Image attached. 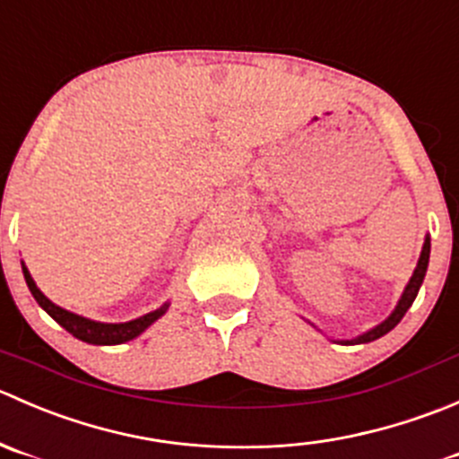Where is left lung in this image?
<instances>
[{"label": "left lung", "mask_w": 459, "mask_h": 459, "mask_svg": "<svg viewBox=\"0 0 459 459\" xmlns=\"http://www.w3.org/2000/svg\"><path fill=\"white\" fill-rule=\"evenodd\" d=\"M429 256H430V238H429V236H426L424 247H421L420 261H417L415 272H412L411 281H408L406 290H403L402 299H399V303H397V307H394V310H393V315H390L385 321H382V324H379V325H375L373 330H368V333L359 334V337H355V339H346V342H339V343H343V346H355V343H368V342H375V339L384 337L385 333H390V330H393L394 325H397L399 321L403 319V315H406V312H408V307H411L412 301H415L417 292H420V288H421V281H424V276H426V267H429Z\"/></svg>", "instance_id": "1"}]
</instances>
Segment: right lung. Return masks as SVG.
Returning <instances> with one entry per match:
<instances>
[{"mask_svg": "<svg viewBox=\"0 0 459 459\" xmlns=\"http://www.w3.org/2000/svg\"><path fill=\"white\" fill-rule=\"evenodd\" d=\"M22 272H24L26 285H29V290H30V294L35 297V301H38L39 306H42L44 310H47L48 315H51L53 319L62 325V328L69 330L74 337L80 339V342L93 343V346H116V343L131 342V339L138 337L140 333H144V330H147L153 321L160 319V316L167 312V307H169V303H165V306L158 307V310L149 312V315H144V316H138V319H134V321H126V324H100V321L84 319V316L74 315V312L65 310V307H60V306H56L53 301H48V299L39 292V288L35 285L33 276H30L29 270H26L24 263H22Z\"/></svg>", "mask_w": 459, "mask_h": 459, "instance_id": "obj_1", "label": "right lung"}]
</instances>
